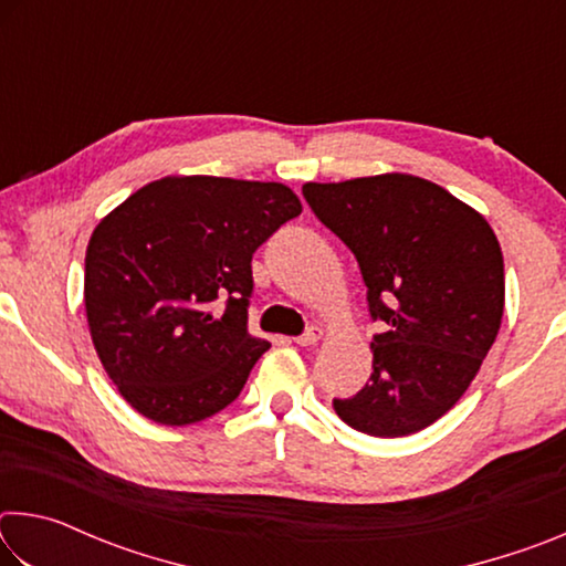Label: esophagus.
<instances>
[{"label": "esophagus", "mask_w": 566, "mask_h": 566, "mask_svg": "<svg viewBox=\"0 0 566 566\" xmlns=\"http://www.w3.org/2000/svg\"><path fill=\"white\" fill-rule=\"evenodd\" d=\"M322 337H324V329L310 327V329H304V334H300V337H294V342L300 344V347H312V344H317Z\"/></svg>", "instance_id": "1"}]
</instances>
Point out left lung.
<instances>
[{"mask_svg":"<svg viewBox=\"0 0 566 566\" xmlns=\"http://www.w3.org/2000/svg\"><path fill=\"white\" fill-rule=\"evenodd\" d=\"M302 195L357 256L381 327L369 381L334 411L364 434H415L457 405L496 339L500 242L472 207L411 175L310 181Z\"/></svg>","mask_w":566,"mask_h":566,"instance_id":"8db88e82","label":"left lung"}]
</instances>
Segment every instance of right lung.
Segmentation results:
<instances>
[{
	"label": "right lung",
	"mask_w": 566,
	"mask_h": 566,
	"mask_svg": "<svg viewBox=\"0 0 566 566\" xmlns=\"http://www.w3.org/2000/svg\"><path fill=\"white\" fill-rule=\"evenodd\" d=\"M300 212L276 181L167 177L97 224L84 260L92 342L142 417L185 427L239 397L270 349L247 329L252 256Z\"/></svg>",
	"instance_id": "obj_1"
}]
</instances>
